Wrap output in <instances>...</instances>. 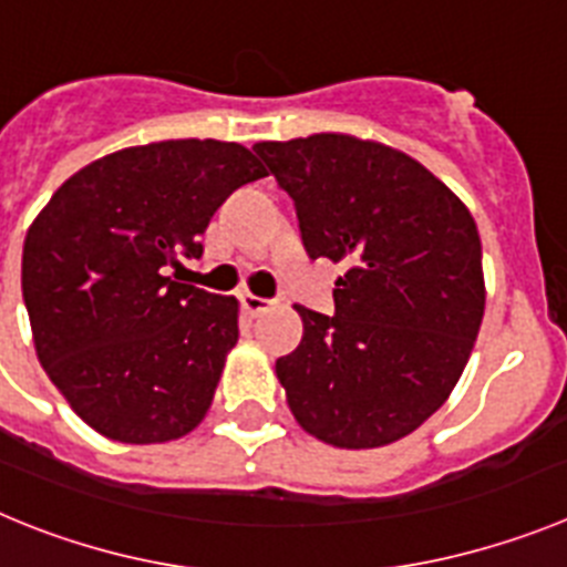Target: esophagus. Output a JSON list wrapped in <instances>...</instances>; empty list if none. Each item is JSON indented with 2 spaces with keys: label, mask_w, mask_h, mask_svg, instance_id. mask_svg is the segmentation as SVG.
<instances>
[{
  "label": "esophagus",
  "mask_w": 567,
  "mask_h": 567,
  "mask_svg": "<svg viewBox=\"0 0 567 567\" xmlns=\"http://www.w3.org/2000/svg\"><path fill=\"white\" fill-rule=\"evenodd\" d=\"M240 307L247 309L249 315H264L275 307V300L258 298V295H252V292H244L240 295Z\"/></svg>",
  "instance_id": "obj_1"
}]
</instances>
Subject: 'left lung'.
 Here are the masks:
<instances>
[{"label": "left lung", "instance_id": "8db88e82", "mask_svg": "<svg viewBox=\"0 0 567 567\" xmlns=\"http://www.w3.org/2000/svg\"><path fill=\"white\" fill-rule=\"evenodd\" d=\"M298 209L309 258L343 264L334 315L298 307L303 340L275 372L303 432L380 449L449 400L485 312L468 207L412 155L343 133L258 142Z\"/></svg>", "mask_w": 567, "mask_h": 567}]
</instances>
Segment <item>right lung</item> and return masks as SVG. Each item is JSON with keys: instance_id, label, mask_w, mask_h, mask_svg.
Segmentation results:
<instances>
[{"instance_id": "add662e5", "label": "right lung", "mask_w": 567, "mask_h": 567, "mask_svg": "<svg viewBox=\"0 0 567 567\" xmlns=\"http://www.w3.org/2000/svg\"><path fill=\"white\" fill-rule=\"evenodd\" d=\"M267 169L235 142L178 138L96 158L53 193L22 249L39 363L70 409L118 443L189 434L238 343V300L178 284L215 209Z\"/></svg>"}]
</instances>
